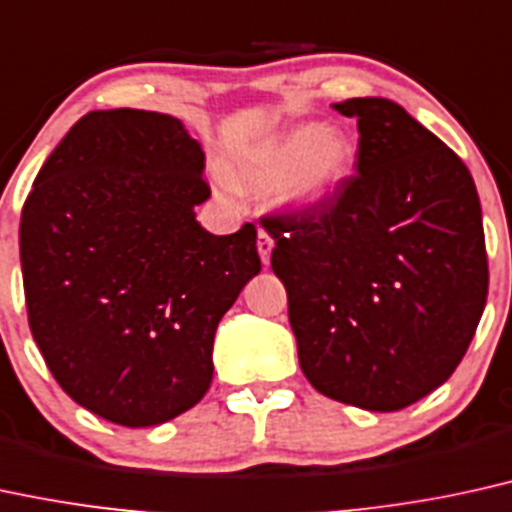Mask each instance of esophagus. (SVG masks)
I'll list each match as a JSON object with an SVG mask.
<instances>
[{
  "mask_svg": "<svg viewBox=\"0 0 512 512\" xmlns=\"http://www.w3.org/2000/svg\"><path fill=\"white\" fill-rule=\"evenodd\" d=\"M272 250H274V240L267 231L257 233V252H260V260L264 267H267L269 260H272Z\"/></svg>",
  "mask_w": 512,
  "mask_h": 512,
  "instance_id": "esophagus-1",
  "label": "esophagus"
}]
</instances>
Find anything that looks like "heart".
Instances as JSON below:
<instances>
[{
  "label": "heart",
  "mask_w": 512,
  "mask_h": 512,
  "mask_svg": "<svg viewBox=\"0 0 512 512\" xmlns=\"http://www.w3.org/2000/svg\"><path fill=\"white\" fill-rule=\"evenodd\" d=\"M357 145L338 126L303 123L279 135L240 166V181L257 193L274 190L291 212L326 205L353 176Z\"/></svg>",
  "instance_id": "obj_1"
}]
</instances>
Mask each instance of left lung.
Segmentation results:
<instances>
[{"label":"left lung","instance_id":"left-lung-1","mask_svg":"<svg viewBox=\"0 0 512 512\" xmlns=\"http://www.w3.org/2000/svg\"><path fill=\"white\" fill-rule=\"evenodd\" d=\"M334 109L357 119L355 176L262 226L307 381L355 408L403 410L451 377L482 319V207L463 159L400 104Z\"/></svg>","mask_w":512,"mask_h":512}]
</instances>
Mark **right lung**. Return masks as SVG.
<instances>
[{
    "label": "right lung",
    "mask_w": 512,
    "mask_h": 512,
    "mask_svg": "<svg viewBox=\"0 0 512 512\" xmlns=\"http://www.w3.org/2000/svg\"><path fill=\"white\" fill-rule=\"evenodd\" d=\"M205 152L169 114L90 112L42 164L21 214L28 324L69 396L121 427L200 403L214 334L260 274L257 229L214 236Z\"/></svg>",
    "instance_id": "1"
}]
</instances>
